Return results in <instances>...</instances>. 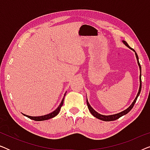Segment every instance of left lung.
I'll return each mask as SVG.
<instances>
[{"label": "left lung", "mask_w": 150, "mask_h": 150, "mask_svg": "<svg viewBox=\"0 0 150 150\" xmlns=\"http://www.w3.org/2000/svg\"><path fill=\"white\" fill-rule=\"evenodd\" d=\"M123 42H124V44L126 45V46L128 47V48H129L130 49H131V50L134 51V52H135V55H136V57H137V63H138V65L139 66V68H140V71H141V74H140V76H139V79H140V86H139V92L138 93H137V97L135 98V99L134 101H133V102L132 103V104L129 106V107L127 108V109L124 110V111L121 112H119V113H117V114H115V115H101L100 113H98V112H96L95 110L93 109V108L91 107V106H90V104L89 103V102H88V100H87V106H88V108H89V111L95 117L99 119V120H102V121H105V122H108V121H114V120H117V119H119L120 117H121L124 115H126L128 113V112L130 111V110L132 109V108H133V106H134L135 102H136L137 100V98H138V96H139V94H140L141 93V65L140 63H139V57H138V55H137V52H135V50H134V49L130 48V46H129V45L127 44V42H126V41H123Z\"/></svg>", "instance_id": "1"}]
</instances>
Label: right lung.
<instances>
[{"mask_svg": "<svg viewBox=\"0 0 150 150\" xmlns=\"http://www.w3.org/2000/svg\"><path fill=\"white\" fill-rule=\"evenodd\" d=\"M65 94H66V93H65V95H64V96H63V98L62 101H61V104H59V106H58V107H57V109L55 110H54V111H53V112H50V113L47 114V115H45L39 116V117H33V116L26 115H24V114H23V115H24V116L27 117L30 119V120H35V121H44V120H49V119H51V118L54 117L55 116H57V115L59 114V111H60L61 106H62L63 104V100H64V98H65Z\"/></svg>", "mask_w": 150, "mask_h": 150, "instance_id": "right-lung-1", "label": "right lung"}]
</instances>
